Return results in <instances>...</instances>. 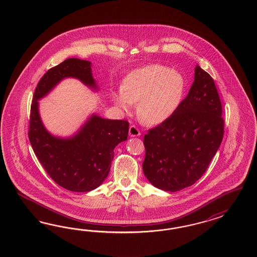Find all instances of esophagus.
Returning a JSON list of instances; mask_svg holds the SVG:
<instances>
[{"label":"esophagus","instance_id":"esophagus-1","mask_svg":"<svg viewBox=\"0 0 257 257\" xmlns=\"http://www.w3.org/2000/svg\"><path fill=\"white\" fill-rule=\"evenodd\" d=\"M140 135V129L135 125H131L130 128H129V136L131 138H134V137H139Z\"/></svg>","mask_w":257,"mask_h":257}]
</instances>
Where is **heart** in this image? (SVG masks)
<instances>
[{"label": "heart", "instance_id": "1", "mask_svg": "<svg viewBox=\"0 0 257 257\" xmlns=\"http://www.w3.org/2000/svg\"><path fill=\"white\" fill-rule=\"evenodd\" d=\"M185 88L179 72L161 65H147L133 70L122 83L121 89L113 92L116 106L122 111L138 102V116L147 124L163 122L177 108Z\"/></svg>", "mask_w": 257, "mask_h": 257}]
</instances>
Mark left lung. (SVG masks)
Instances as JSON below:
<instances>
[{"label":"left lung","mask_w":257,"mask_h":257,"mask_svg":"<svg viewBox=\"0 0 257 257\" xmlns=\"http://www.w3.org/2000/svg\"><path fill=\"white\" fill-rule=\"evenodd\" d=\"M221 115L214 80L197 65L187 97L170 117L144 136L142 169L149 182L175 192L200 179L222 141Z\"/></svg>","instance_id":"8db88e82"}]
</instances>
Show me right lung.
<instances>
[{"mask_svg":"<svg viewBox=\"0 0 257 257\" xmlns=\"http://www.w3.org/2000/svg\"><path fill=\"white\" fill-rule=\"evenodd\" d=\"M69 77L98 89L89 61L69 58L50 69L34 93L28 136L39 162L57 185L70 191L86 192L101 186L107 177L114 149L127 140L129 122L92 114L70 138H58L48 132L39 116V100Z\"/></svg>","mask_w":257,"mask_h":257,"instance_id":"obj_1","label":"right lung"}]
</instances>
